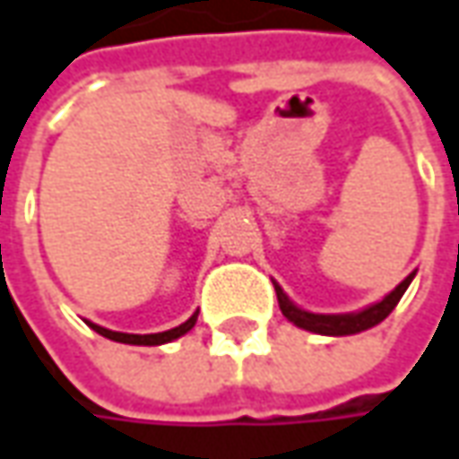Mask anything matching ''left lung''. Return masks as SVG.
Masks as SVG:
<instances>
[{
  "instance_id": "left-lung-1",
  "label": "left lung",
  "mask_w": 459,
  "mask_h": 459,
  "mask_svg": "<svg viewBox=\"0 0 459 459\" xmlns=\"http://www.w3.org/2000/svg\"><path fill=\"white\" fill-rule=\"evenodd\" d=\"M411 279H414V274H409V277L403 279L402 284H399L391 294H386L381 302H376L371 307L360 309V312H351V315H315V312H305V309H299L297 305H292V302L287 299V294L281 292L279 284H274V290H277L281 315H284L290 323L297 325V327L309 330V333H320V335H353V333L368 330V327L378 325L381 320H386L388 315L394 312V307L399 305V299H402L403 292H406V287L411 284Z\"/></svg>"
}]
</instances>
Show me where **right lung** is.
Segmentation results:
<instances>
[{
	"mask_svg": "<svg viewBox=\"0 0 459 459\" xmlns=\"http://www.w3.org/2000/svg\"><path fill=\"white\" fill-rule=\"evenodd\" d=\"M195 320H198V315H193L190 320H185V323L178 325V327H172V330L154 333V335H129V333H114V330H106V327H101V325H93V323H88V325H91L99 335H103V338H108V340H117V342H129V345H162V342H169V340L185 335L187 330H193Z\"/></svg>",
	"mask_w": 459,
	"mask_h": 459,
	"instance_id": "add662e5",
	"label": "right lung"
}]
</instances>
